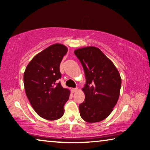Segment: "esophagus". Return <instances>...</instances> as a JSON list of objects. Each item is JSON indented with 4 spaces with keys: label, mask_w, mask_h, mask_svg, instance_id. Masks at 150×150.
Segmentation results:
<instances>
[{
    "label": "esophagus",
    "mask_w": 150,
    "mask_h": 150,
    "mask_svg": "<svg viewBox=\"0 0 150 150\" xmlns=\"http://www.w3.org/2000/svg\"><path fill=\"white\" fill-rule=\"evenodd\" d=\"M78 90V88H72V89H71V91L73 92H76Z\"/></svg>",
    "instance_id": "obj_1"
}]
</instances>
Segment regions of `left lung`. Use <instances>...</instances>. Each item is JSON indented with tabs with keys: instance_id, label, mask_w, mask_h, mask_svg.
Listing matches in <instances>:
<instances>
[{
	"instance_id": "left-lung-1",
	"label": "left lung",
	"mask_w": 150,
	"mask_h": 150,
	"mask_svg": "<svg viewBox=\"0 0 150 150\" xmlns=\"http://www.w3.org/2000/svg\"><path fill=\"white\" fill-rule=\"evenodd\" d=\"M74 54L85 71L86 84L83 88L85 99L79 105L82 119L95 123L106 119L117 102L122 79L117 69L96 47L77 49Z\"/></svg>"
}]
</instances>
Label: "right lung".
I'll return each mask as SVG.
<instances>
[{
    "label": "right lung",
    "instance_id": "1",
    "mask_svg": "<svg viewBox=\"0 0 150 150\" xmlns=\"http://www.w3.org/2000/svg\"><path fill=\"white\" fill-rule=\"evenodd\" d=\"M67 52L64 45L53 44L34 57L24 71L26 96L35 111L46 120L61 118L69 99L70 92L57 82L61 78L59 66Z\"/></svg>",
    "mask_w": 150,
    "mask_h": 150
}]
</instances>
